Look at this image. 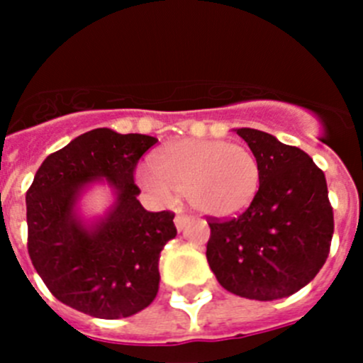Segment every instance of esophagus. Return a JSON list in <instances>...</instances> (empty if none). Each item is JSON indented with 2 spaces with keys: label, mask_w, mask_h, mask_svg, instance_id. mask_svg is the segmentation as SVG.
<instances>
[{
  "label": "esophagus",
  "mask_w": 363,
  "mask_h": 363,
  "mask_svg": "<svg viewBox=\"0 0 363 363\" xmlns=\"http://www.w3.org/2000/svg\"><path fill=\"white\" fill-rule=\"evenodd\" d=\"M174 221H175V226H177V230L181 232V230H184L186 225L191 221V218H189V216H186V214H177V216H175Z\"/></svg>",
  "instance_id": "34e87169"
}]
</instances>
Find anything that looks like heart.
Masks as SVG:
<instances>
[{"label":"heart","mask_w":363,"mask_h":363,"mask_svg":"<svg viewBox=\"0 0 363 363\" xmlns=\"http://www.w3.org/2000/svg\"><path fill=\"white\" fill-rule=\"evenodd\" d=\"M137 181L161 202H167L172 191L181 193L200 214L226 218L252 202L259 164L244 145L186 138L161 147L152 156V168H138Z\"/></svg>","instance_id":"obj_1"}]
</instances>
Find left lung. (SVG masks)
<instances>
[{"instance_id":"left-lung-1","label":"left lung","mask_w":363,"mask_h":363,"mask_svg":"<svg viewBox=\"0 0 363 363\" xmlns=\"http://www.w3.org/2000/svg\"><path fill=\"white\" fill-rule=\"evenodd\" d=\"M237 135L258 160L259 188L239 216L211 218L205 255L230 294L284 298L311 283L330 252L334 212L327 181L302 149L252 128Z\"/></svg>"}]
</instances>
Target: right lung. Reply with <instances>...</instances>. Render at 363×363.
<instances>
[{"label":"right lung","instance_id":"right-lung-1","mask_svg":"<svg viewBox=\"0 0 363 363\" xmlns=\"http://www.w3.org/2000/svg\"><path fill=\"white\" fill-rule=\"evenodd\" d=\"M158 138L96 128L52 152L26 193L28 252L60 302L101 320L145 309L160 288V252L177 235L174 212H149L137 196L135 168ZM107 178L116 202L84 225L74 212L87 184Z\"/></svg>","mask_w":363,"mask_h":363}]
</instances>
